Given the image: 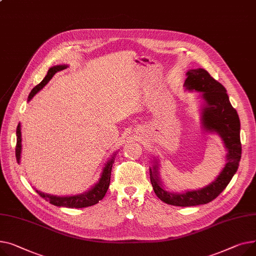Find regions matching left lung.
Returning <instances> with one entry per match:
<instances>
[{"label": "left lung", "mask_w": 256, "mask_h": 256, "mask_svg": "<svg viewBox=\"0 0 256 256\" xmlns=\"http://www.w3.org/2000/svg\"><path fill=\"white\" fill-rule=\"evenodd\" d=\"M184 86L189 92L200 93L202 100L200 106V121L204 130L219 135L226 150L225 165L212 183L196 190L184 192H170L164 188L160 178L159 159L153 160L150 168V178L157 196L168 204L176 206H193L204 204L215 200L226 188L236 172L242 155L240 140V118L232 106L225 88L215 80L202 68L190 69Z\"/></svg>", "instance_id": "obj_1"}]
</instances>
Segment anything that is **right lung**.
Segmentation results:
<instances>
[{"mask_svg": "<svg viewBox=\"0 0 256 256\" xmlns=\"http://www.w3.org/2000/svg\"><path fill=\"white\" fill-rule=\"evenodd\" d=\"M67 67H68V65H65V64L50 67L48 71V74L45 75V78H43V80L38 86H36L31 91V93H30V95L28 97V101H31V99L40 91V90H42L45 86L48 84V82L52 78V76L56 72L64 70ZM16 136H18V142H16V150H15V155H16L18 163H20L22 140L20 123H18V128H16ZM116 155V153L114 152V154L112 156V158L104 164L98 181L91 188L84 193L75 194V195H66V196H58V195L44 193L37 189H36V192L40 195L42 198L50 202L52 204L56 206L80 208H86V206H94L104 198L105 193H106V191L110 187L112 168V164L114 162Z\"/></svg>", "mask_w": 256, "mask_h": 256, "instance_id": "obj_1", "label": "right lung"}]
</instances>
